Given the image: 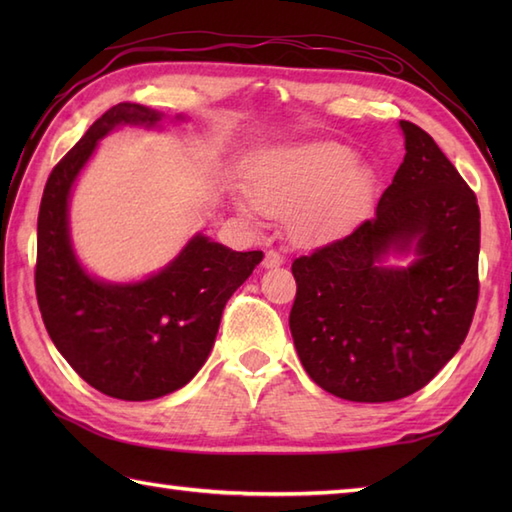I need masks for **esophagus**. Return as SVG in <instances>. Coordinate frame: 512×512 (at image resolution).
Returning <instances> with one entry per match:
<instances>
[{
  "label": "esophagus",
  "mask_w": 512,
  "mask_h": 512,
  "mask_svg": "<svg viewBox=\"0 0 512 512\" xmlns=\"http://www.w3.org/2000/svg\"><path fill=\"white\" fill-rule=\"evenodd\" d=\"M284 264V255L277 253V250H268L266 257H264V266L266 268H277Z\"/></svg>",
  "instance_id": "obj_1"
}]
</instances>
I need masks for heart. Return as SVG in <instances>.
<instances>
[{
  "label": "heart",
  "mask_w": 512,
  "mask_h": 512,
  "mask_svg": "<svg viewBox=\"0 0 512 512\" xmlns=\"http://www.w3.org/2000/svg\"><path fill=\"white\" fill-rule=\"evenodd\" d=\"M378 178L356 149L336 140L270 149L250 171V193H233L237 213L255 222L264 213L286 217L301 244L341 237L374 204Z\"/></svg>",
  "instance_id": "1"
}]
</instances>
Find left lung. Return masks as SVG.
Listing matches in <instances>:
<instances>
[{
    "instance_id": "1",
    "label": "left lung",
    "mask_w": 512,
    "mask_h": 512,
    "mask_svg": "<svg viewBox=\"0 0 512 512\" xmlns=\"http://www.w3.org/2000/svg\"><path fill=\"white\" fill-rule=\"evenodd\" d=\"M405 160L376 215L292 262L290 332L332 396L391 402L422 389L460 350L480 295V206L424 129L400 121ZM413 254L409 267L391 255Z\"/></svg>"
}]
</instances>
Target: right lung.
<instances>
[{
	"label": "right lung",
	"instance_id": "obj_1",
	"mask_svg": "<svg viewBox=\"0 0 512 512\" xmlns=\"http://www.w3.org/2000/svg\"><path fill=\"white\" fill-rule=\"evenodd\" d=\"M165 118L138 103L114 105L52 169L39 206L35 288L43 323L74 372L118 400H154L187 385L213 350L226 301L264 259L262 250L237 253L198 233L140 281L96 279L79 262L68 217L76 178L114 129H160Z\"/></svg>",
	"mask_w": 512,
	"mask_h": 512
}]
</instances>
